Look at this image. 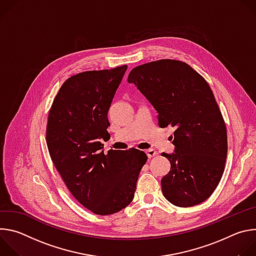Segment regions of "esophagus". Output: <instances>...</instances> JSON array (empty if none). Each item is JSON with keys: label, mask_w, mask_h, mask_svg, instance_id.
Wrapping results in <instances>:
<instances>
[{"label": "esophagus", "mask_w": 256, "mask_h": 256, "mask_svg": "<svg viewBox=\"0 0 256 256\" xmlns=\"http://www.w3.org/2000/svg\"><path fill=\"white\" fill-rule=\"evenodd\" d=\"M146 154H147L148 158H152V157H154L155 155H157V152H156L154 149H149V150L146 151Z\"/></svg>", "instance_id": "esophagus-1"}]
</instances>
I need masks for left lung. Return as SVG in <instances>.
I'll return each instance as SVG.
<instances>
[{"label":"left lung","instance_id":"1","mask_svg":"<svg viewBox=\"0 0 256 256\" xmlns=\"http://www.w3.org/2000/svg\"><path fill=\"white\" fill-rule=\"evenodd\" d=\"M128 82L154 106L160 128H175L174 153L161 154L171 165L161 179L165 198L180 208L204 202L222 178L228 150L226 124L210 85L175 60L136 66Z\"/></svg>","mask_w":256,"mask_h":256}]
</instances>
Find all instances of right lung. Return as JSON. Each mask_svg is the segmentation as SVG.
<instances>
[{"instance_id":"obj_1","label":"right lung","mask_w":256,"mask_h":256,"mask_svg":"<svg viewBox=\"0 0 256 256\" xmlns=\"http://www.w3.org/2000/svg\"><path fill=\"white\" fill-rule=\"evenodd\" d=\"M128 66L87 70L68 78L48 114L46 144L68 190L82 206L106 216L128 206L147 155L136 149L104 153L109 107Z\"/></svg>"}]
</instances>
